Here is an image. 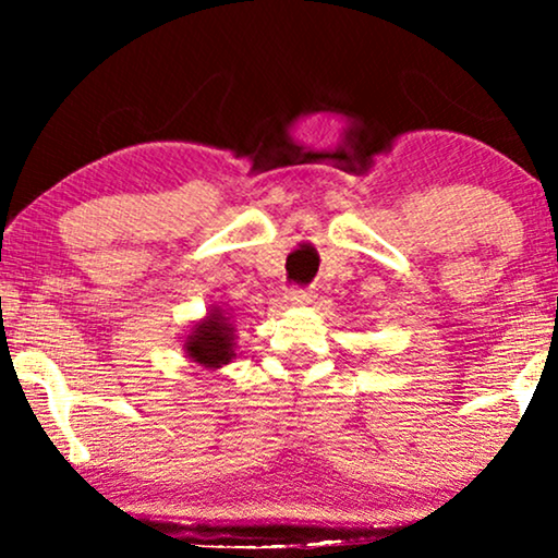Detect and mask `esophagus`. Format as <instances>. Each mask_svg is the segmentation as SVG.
<instances>
[{
  "label": "esophagus",
  "mask_w": 558,
  "mask_h": 558,
  "mask_svg": "<svg viewBox=\"0 0 558 558\" xmlns=\"http://www.w3.org/2000/svg\"><path fill=\"white\" fill-rule=\"evenodd\" d=\"M312 289H307V287H289L287 289V302H292V304H310L312 302Z\"/></svg>",
  "instance_id": "34e87169"
}]
</instances>
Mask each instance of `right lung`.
<instances>
[{
    "label": "right lung",
    "instance_id": "obj_1",
    "mask_svg": "<svg viewBox=\"0 0 558 558\" xmlns=\"http://www.w3.org/2000/svg\"><path fill=\"white\" fill-rule=\"evenodd\" d=\"M233 323L223 310H213L203 323L193 327V332L187 335L185 350L187 357L193 363H201L203 368H223L235 357V335Z\"/></svg>",
    "mask_w": 558,
    "mask_h": 558
}]
</instances>
